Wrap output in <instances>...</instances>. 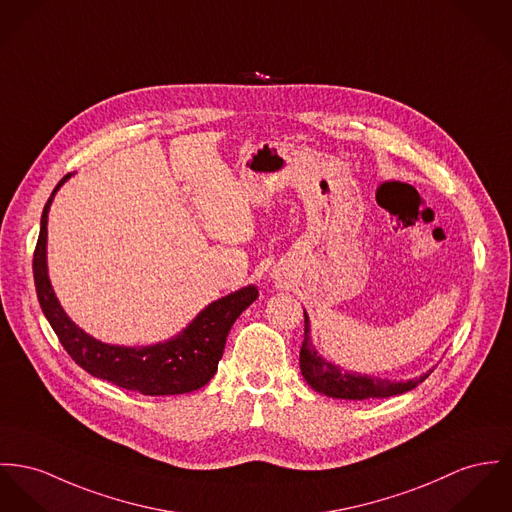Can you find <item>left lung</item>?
<instances>
[{"label":"left lung","instance_id":"left-lung-1","mask_svg":"<svg viewBox=\"0 0 512 512\" xmlns=\"http://www.w3.org/2000/svg\"><path fill=\"white\" fill-rule=\"evenodd\" d=\"M300 370L304 380L319 394L337 397V399H374V397H390L417 388L431 372L407 380V382H392L380 380L372 376H360L356 372H347L323 356H319L310 339V317L304 310V343L300 349Z\"/></svg>","mask_w":512,"mask_h":512}]
</instances>
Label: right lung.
<instances>
[{
  "mask_svg": "<svg viewBox=\"0 0 512 512\" xmlns=\"http://www.w3.org/2000/svg\"><path fill=\"white\" fill-rule=\"evenodd\" d=\"M70 177L72 173L62 177L44 204L40 216L39 241L33 255V273L40 308L58 335L62 347L85 372L95 378L113 382L124 390L144 395H177L189 394L202 388L218 370L226 337L234 321L257 300L259 290L249 284L234 294L212 302L177 337L165 343L150 347H118L93 339L81 331L62 310L50 286L46 269L48 210L58 189Z\"/></svg>",
  "mask_w": 512,
  "mask_h": 512,
  "instance_id": "1",
  "label": "right lung"
}]
</instances>
